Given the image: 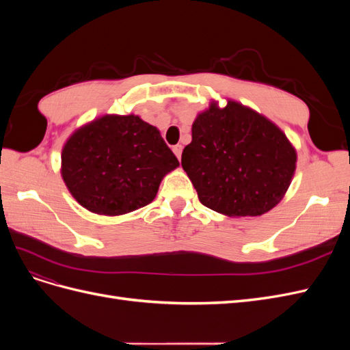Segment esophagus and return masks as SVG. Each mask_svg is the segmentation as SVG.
<instances>
[{"instance_id": "esophagus-1", "label": "esophagus", "mask_w": 350, "mask_h": 350, "mask_svg": "<svg viewBox=\"0 0 350 350\" xmlns=\"http://www.w3.org/2000/svg\"><path fill=\"white\" fill-rule=\"evenodd\" d=\"M174 153H175V156L178 157V159H181V154H183V146L181 144H176V146H174Z\"/></svg>"}]
</instances>
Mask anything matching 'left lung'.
<instances>
[{"label": "left lung", "mask_w": 350, "mask_h": 350, "mask_svg": "<svg viewBox=\"0 0 350 350\" xmlns=\"http://www.w3.org/2000/svg\"><path fill=\"white\" fill-rule=\"evenodd\" d=\"M181 165L201 204L229 217L261 216L280 203L296 169V150L266 116L228 100L211 102L193 122Z\"/></svg>", "instance_id": "8db88e82"}]
</instances>
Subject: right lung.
Segmentation results:
<instances>
[{"instance_id":"1","label":"right lung","mask_w":350,"mask_h":350,"mask_svg":"<svg viewBox=\"0 0 350 350\" xmlns=\"http://www.w3.org/2000/svg\"><path fill=\"white\" fill-rule=\"evenodd\" d=\"M179 166L156 126L137 115H103L74 131L61 153V176L92 213L120 216L154 200Z\"/></svg>"}]
</instances>
